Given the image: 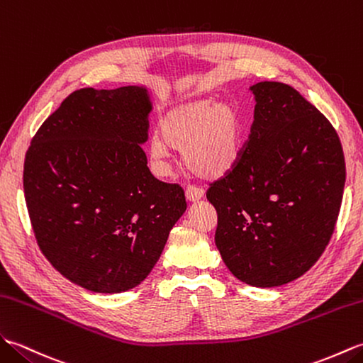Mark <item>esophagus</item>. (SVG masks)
Returning a JSON list of instances; mask_svg holds the SVG:
<instances>
[{
    "instance_id": "34e87169",
    "label": "esophagus",
    "mask_w": 363,
    "mask_h": 363,
    "mask_svg": "<svg viewBox=\"0 0 363 363\" xmlns=\"http://www.w3.org/2000/svg\"><path fill=\"white\" fill-rule=\"evenodd\" d=\"M205 191L202 188L196 186V184H188L186 186V199L189 200V202H197V200H200L203 197Z\"/></svg>"
}]
</instances>
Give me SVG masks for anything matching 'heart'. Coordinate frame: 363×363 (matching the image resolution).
<instances>
[{
  "mask_svg": "<svg viewBox=\"0 0 363 363\" xmlns=\"http://www.w3.org/2000/svg\"><path fill=\"white\" fill-rule=\"evenodd\" d=\"M160 136L150 141V155L164 163L169 149H183L188 166L199 175L219 177L236 164L242 149L244 124L228 102L200 99L172 107L160 121Z\"/></svg>",
  "mask_w": 363,
  "mask_h": 363,
  "instance_id": "b5f03b06",
  "label": "heart"
}]
</instances>
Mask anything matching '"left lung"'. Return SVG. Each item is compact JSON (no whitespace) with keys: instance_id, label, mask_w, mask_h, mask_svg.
Returning a JSON list of instances; mask_svg holds the SVG:
<instances>
[{"instance_id":"obj_1","label":"left lung","mask_w":363,"mask_h":363,"mask_svg":"<svg viewBox=\"0 0 363 363\" xmlns=\"http://www.w3.org/2000/svg\"><path fill=\"white\" fill-rule=\"evenodd\" d=\"M256 106L236 164L209 183L216 245L238 279L277 287L304 275L331 240L345 157L328 118L291 85L250 86Z\"/></svg>"}]
</instances>
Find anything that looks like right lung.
Returning a JSON list of instances; mask_svg holds the SVG:
<instances>
[{
  "mask_svg": "<svg viewBox=\"0 0 363 363\" xmlns=\"http://www.w3.org/2000/svg\"><path fill=\"white\" fill-rule=\"evenodd\" d=\"M147 90L82 88L40 125L24 157L32 230L52 267L99 294L138 286L186 209L179 183L155 179Z\"/></svg>",
  "mask_w": 363,
  "mask_h": 363,
  "instance_id": "right-lung-1",
  "label": "right lung"
}]
</instances>
